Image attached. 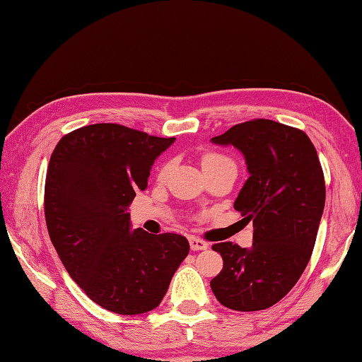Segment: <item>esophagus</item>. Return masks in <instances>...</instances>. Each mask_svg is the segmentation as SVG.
<instances>
[{
	"instance_id": "1",
	"label": "esophagus",
	"mask_w": 362,
	"mask_h": 362,
	"mask_svg": "<svg viewBox=\"0 0 362 362\" xmlns=\"http://www.w3.org/2000/svg\"><path fill=\"white\" fill-rule=\"evenodd\" d=\"M188 241H189V247H192V250H206L207 247H209V244H207L204 240H201V238H198V236H189Z\"/></svg>"
}]
</instances>
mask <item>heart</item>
Segmentation results:
<instances>
[{
    "mask_svg": "<svg viewBox=\"0 0 362 362\" xmlns=\"http://www.w3.org/2000/svg\"><path fill=\"white\" fill-rule=\"evenodd\" d=\"M226 161H231L228 156L222 155V153H216V151H209V153H204L203 158H201V164H203V169L206 168H212V166H217V164H222ZM169 169V164H164L163 169L159 170V175H164L168 173Z\"/></svg>",
    "mask_w": 362,
    "mask_h": 362,
    "instance_id": "1",
    "label": "heart"
}]
</instances>
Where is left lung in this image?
Wrapping results in <instances>:
<instances>
[{
  "label": "left lung",
  "mask_w": 362,
  "mask_h": 362,
  "mask_svg": "<svg viewBox=\"0 0 362 362\" xmlns=\"http://www.w3.org/2000/svg\"><path fill=\"white\" fill-rule=\"evenodd\" d=\"M212 142L246 158L250 177L235 209L254 225L250 249L231 241L212 246L223 259L212 292L230 310H265L297 284L313 252L326 201L320 158L303 131L272 119L240 122Z\"/></svg>",
  "instance_id": "left-lung-1"
}]
</instances>
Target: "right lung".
<instances>
[{"label": "right lung", "instance_id": "1", "mask_svg": "<svg viewBox=\"0 0 362 362\" xmlns=\"http://www.w3.org/2000/svg\"><path fill=\"white\" fill-rule=\"evenodd\" d=\"M174 137L100 122L71 131L51 155L45 217L73 281L93 302L118 315L161 303L189 244L177 233L129 230L127 206L148 187L151 164Z\"/></svg>", "mask_w": 362, "mask_h": 362}]
</instances>
